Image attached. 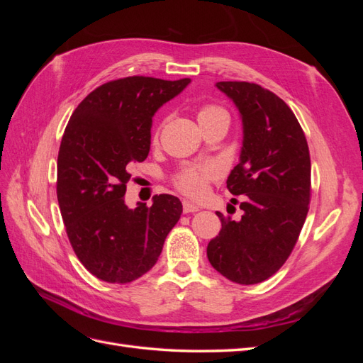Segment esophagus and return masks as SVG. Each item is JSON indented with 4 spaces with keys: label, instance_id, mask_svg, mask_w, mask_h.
Masks as SVG:
<instances>
[{
    "label": "esophagus",
    "instance_id": "1",
    "mask_svg": "<svg viewBox=\"0 0 363 363\" xmlns=\"http://www.w3.org/2000/svg\"><path fill=\"white\" fill-rule=\"evenodd\" d=\"M196 211H200L199 206L191 203V201H188V200L183 201V212H184V213H192V212H196Z\"/></svg>",
    "mask_w": 363,
    "mask_h": 363
}]
</instances>
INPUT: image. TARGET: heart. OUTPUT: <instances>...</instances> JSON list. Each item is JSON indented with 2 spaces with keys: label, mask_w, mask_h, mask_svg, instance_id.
I'll return each mask as SVG.
<instances>
[{
  "label": "heart",
  "mask_w": 363,
  "mask_h": 363,
  "mask_svg": "<svg viewBox=\"0 0 363 363\" xmlns=\"http://www.w3.org/2000/svg\"><path fill=\"white\" fill-rule=\"evenodd\" d=\"M201 127H207L218 123V121H228V113L224 107L218 104H203L196 112ZM163 123L155 130V140L159 138ZM219 177V169L211 162H191L183 163L179 169L172 174L171 182L175 189L188 196H201L206 194L207 186Z\"/></svg>",
  "instance_id": "1"
}]
</instances>
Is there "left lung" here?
I'll return each instance as SVG.
<instances>
[{
	"label": "left lung",
	"instance_id": "left-lung-1",
	"mask_svg": "<svg viewBox=\"0 0 363 363\" xmlns=\"http://www.w3.org/2000/svg\"><path fill=\"white\" fill-rule=\"evenodd\" d=\"M244 123L240 162L227 189L240 195L239 221L221 219L207 245V259L225 279L256 284L274 276L298 240L311 203V155L304 131L289 106L250 82H219Z\"/></svg>",
	"mask_w": 363,
	"mask_h": 363
}]
</instances>
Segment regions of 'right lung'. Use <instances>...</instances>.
Masks as SVG:
<instances>
[{
    "label": "right lung",
    "mask_w": 363,
    "mask_h": 363,
    "mask_svg": "<svg viewBox=\"0 0 363 363\" xmlns=\"http://www.w3.org/2000/svg\"><path fill=\"white\" fill-rule=\"evenodd\" d=\"M189 79L133 75L98 86L77 106L57 157V201L74 252L92 276L124 284L144 276L177 224L182 203L155 195L152 206L124 203L133 162L150 152L157 108Z\"/></svg>",
    "instance_id": "obj_1"
}]
</instances>
